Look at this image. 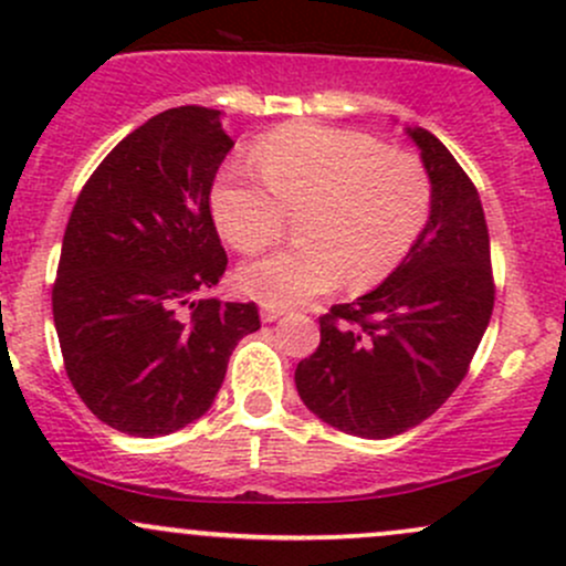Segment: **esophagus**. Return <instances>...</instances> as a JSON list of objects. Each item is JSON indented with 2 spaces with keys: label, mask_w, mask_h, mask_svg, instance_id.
<instances>
[{
  "label": "esophagus",
  "mask_w": 566,
  "mask_h": 566,
  "mask_svg": "<svg viewBox=\"0 0 566 566\" xmlns=\"http://www.w3.org/2000/svg\"><path fill=\"white\" fill-rule=\"evenodd\" d=\"M282 316H284L282 308H271V306H263V308H260V319L269 322V325H271V322L282 319Z\"/></svg>",
  "instance_id": "34e87169"
}]
</instances>
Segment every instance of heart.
Here are the masks:
<instances>
[{
  "label": "heart",
  "mask_w": 566,
  "mask_h": 566,
  "mask_svg": "<svg viewBox=\"0 0 566 566\" xmlns=\"http://www.w3.org/2000/svg\"><path fill=\"white\" fill-rule=\"evenodd\" d=\"M254 177L228 166L209 207L239 252L271 247L297 214L301 244L247 263L239 284L271 308H293L340 282L363 290L402 263L430 214L419 158L384 150L374 136L319 123H284L254 145Z\"/></svg>",
  "instance_id": "1"
}]
</instances>
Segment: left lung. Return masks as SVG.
I'll return each mask as SVG.
<instances>
[{"mask_svg":"<svg viewBox=\"0 0 566 566\" xmlns=\"http://www.w3.org/2000/svg\"><path fill=\"white\" fill-rule=\"evenodd\" d=\"M430 177V217L402 263L319 319L295 368L303 406L346 434L384 440L421 424L459 387L494 308L481 198L443 142L406 128Z\"/></svg>","mask_w":566,"mask_h":566,"instance_id":"1","label":"left lung"}]
</instances>
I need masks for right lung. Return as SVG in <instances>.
I'll list each match as a JSON object with an SVG mask.
<instances>
[{
    "mask_svg": "<svg viewBox=\"0 0 566 566\" xmlns=\"http://www.w3.org/2000/svg\"><path fill=\"white\" fill-rule=\"evenodd\" d=\"M231 147L220 109H166L74 203L53 322L72 387L112 430L158 438L201 419L235 344L260 331L254 303L196 297L228 265L209 192Z\"/></svg>",
    "mask_w": 566,
    "mask_h": 566,
    "instance_id": "right-lung-1",
    "label": "right lung"
}]
</instances>
